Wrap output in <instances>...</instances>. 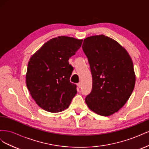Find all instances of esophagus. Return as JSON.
<instances>
[{"mask_svg": "<svg viewBox=\"0 0 149 149\" xmlns=\"http://www.w3.org/2000/svg\"><path fill=\"white\" fill-rule=\"evenodd\" d=\"M77 85H78V87L79 88H81V86H82V85H81V83H80V82H79V83H78Z\"/></svg>", "mask_w": 149, "mask_h": 149, "instance_id": "1", "label": "esophagus"}]
</instances>
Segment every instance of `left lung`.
I'll list each match as a JSON object with an SVG mask.
<instances>
[{"label": "left lung", "instance_id": "1", "mask_svg": "<svg viewBox=\"0 0 149 149\" xmlns=\"http://www.w3.org/2000/svg\"><path fill=\"white\" fill-rule=\"evenodd\" d=\"M92 74V91L86 97L95 113L109 116L129 99L136 83L132 60L116 40L104 35L86 38L82 46Z\"/></svg>", "mask_w": 149, "mask_h": 149}]
</instances>
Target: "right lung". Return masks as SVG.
I'll use <instances>...</instances> for the list:
<instances>
[{
    "mask_svg": "<svg viewBox=\"0 0 149 149\" xmlns=\"http://www.w3.org/2000/svg\"><path fill=\"white\" fill-rule=\"evenodd\" d=\"M82 42V39L59 36L44 43L30 58L26 86L42 109L59 112L69 107L77 90L70 81L73 68L68 60Z\"/></svg>",
    "mask_w": 149,
    "mask_h": 149,
    "instance_id": "right-lung-1",
    "label": "right lung"
}]
</instances>
